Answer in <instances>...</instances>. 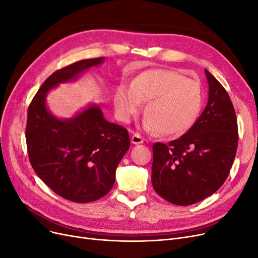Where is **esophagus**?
<instances>
[{"mask_svg": "<svg viewBox=\"0 0 258 258\" xmlns=\"http://www.w3.org/2000/svg\"><path fill=\"white\" fill-rule=\"evenodd\" d=\"M131 141H132V144H134V145H140L144 142V137H141L138 133H135V134L132 135Z\"/></svg>", "mask_w": 258, "mask_h": 258, "instance_id": "1", "label": "esophagus"}]
</instances>
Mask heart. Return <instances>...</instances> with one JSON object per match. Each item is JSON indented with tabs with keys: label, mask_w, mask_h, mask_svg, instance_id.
<instances>
[{
	"label": "heart",
	"mask_w": 258,
	"mask_h": 258,
	"mask_svg": "<svg viewBox=\"0 0 258 258\" xmlns=\"http://www.w3.org/2000/svg\"><path fill=\"white\" fill-rule=\"evenodd\" d=\"M114 108L122 122H130L145 107L144 126L167 137L187 133L203 106V91L198 81L170 70L152 69L133 79L131 87L121 85L114 93Z\"/></svg>",
	"instance_id": "1"
}]
</instances>
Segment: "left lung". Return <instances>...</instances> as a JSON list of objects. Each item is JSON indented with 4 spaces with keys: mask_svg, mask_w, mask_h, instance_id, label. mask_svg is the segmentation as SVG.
<instances>
[{
    "mask_svg": "<svg viewBox=\"0 0 258 258\" xmlns=\"http://www.w3.org/2000/svg\"><path fill=\"white\" fill-rule=\"evenodd\" d=\"M208 102L195 125L168 145H153L152 185L168 202L187 206L215 194L230 173L238 146L230 95L205 69Z\"/></svg>",
    "mask_w": 258,
    "mask_h": 258,
    "instance_id": "left-lung-1",
    "label": "left lung"
}]
</instances>
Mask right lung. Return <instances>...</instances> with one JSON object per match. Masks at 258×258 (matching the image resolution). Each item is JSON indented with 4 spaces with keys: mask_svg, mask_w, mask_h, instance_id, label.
I'll list each match as a JSON object with an SVG mask.
<instances>
[{
    "mask_svg": "<svg viewBox=\"0 0 258 258\" xmlns=\"http://www.w3.org/2000/svg\"><path fill=\"white\" fill-rule=\"evenodd\" d=\"M104 59H84L55 71L27 110L25 137L33 169L56 195L75 203L97 201L109 192L130 149L128 132L105 119L98 105L71 119H58L46 108L45 98L56 86L75 81Z\"/></svg>",
    "mask_w": 258,
    "mask_h": 258,
    "instance_id": "obj_1",
    "label": "right lung"
}]
</instances>
